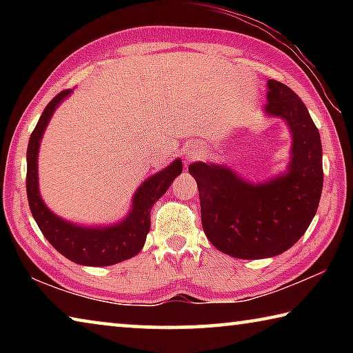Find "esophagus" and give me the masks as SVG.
I'll return each instance as SVG.
<instances>
[{"label": "esophagus", "instance_id": "obj_1", "mask_svg": "<svg viewBox=\"0 0 353 353\" xmlns=\"http://www.w3.org/2000/svg\"><path fill=\"white\" fill-rule=\"evenodd\" d=\"M183 154L185 157H187V160H194L201 154V149L196 145H187L183 149Z\"/></svg>", "mask_w": 353, "mask_h": 353}]
</instances>
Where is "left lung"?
<instances>
[{"label": "left lung", "mask_w": 353, "mask_h": 353, "mask_svg": "<svg viewBox=\"0 0 353 353\" xmlns=\"http://www.w3.org/2000/svg\"><path fill=\"white\" fill-rule=\"evenodd\" d=\"M265 112L288 124L291 162L283 174L252 183L224 165L188 166L198 182L202 229L214 248L235 259L276 256L301 240L318 210L324 171L318 128L301 98L268 81Z\"/></svg>", "instance_id": "8db88e82"}]
</instances>
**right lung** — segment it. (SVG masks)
I'll list each match as a JSON object with an SVG mask.
<instances>
[{"mask_svg":"<svg viewBox=\"0 0 353 353\" xmlns=\"http://www.w3.org/2000/svg\"><path fill=\"white\" fill-rule=\"evenodd\" d=\"M73 90H63L45 107L37 126L29 139L26 160V193L31 213L41 234L51 246L68 260L82 266H110L132 259L145 246L151 229V210L155 201L162 198L172 181L182 172V162L176 159L165 170L146 179L135 191L128 216L117 224L105 227H87L59 218L45 205L39 191L37 157L41 137L56 107Z\"/></svg>","mask_w":353,"mask_h":353,"instance_id":"obj_1","label":"right lung"}]
</instances>
